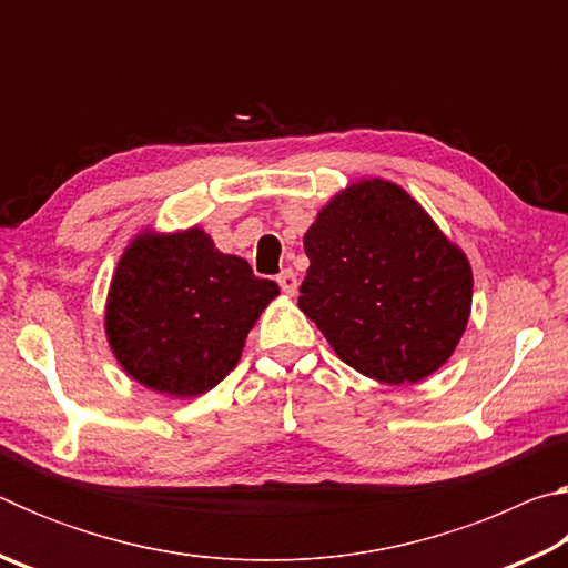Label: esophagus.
Masks as SVG:
<instances>
[{"label":"esophagus","mask_w":568,"mask_h":568,"mask_svg":"<svg viewBox=\"0 0 568 568\" xmlns=\"http://www.w3.org/2000/svg\"><path fill=\"white\" fill-rule=\"evenodd\" d=\"M277 285H281V291L283 293H287V295H295L297 293V277H295V273L291 271V267H285L283 273H277Z\"/></svg>","instance_id":"obj_1"}]
</instances>
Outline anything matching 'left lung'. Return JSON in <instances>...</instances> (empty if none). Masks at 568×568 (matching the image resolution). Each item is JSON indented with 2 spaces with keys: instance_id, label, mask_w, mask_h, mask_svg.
I'll return each mask as SVG.
<instances>
[{
  "instance_id": "left-lung-1",
  "label": "left lung",
  "mask_w": 568,
  "mask_h": 568,
  "mask_svg": "<svg viewBox=\"0 0 568 568\" xmlns=\"http://www.w3.org/2000/svg\"><path fill=\"white\" fill-rule=\"evenodd\" d=\"M297 307L343 363L388 386L436 373L466 333L474 271L416 197L361 178L305 230Z\"/></svg>"
}]
</instances>
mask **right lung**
<instances>
[{"label":"right lung","instance_id":"obj_1","mask_svg":"<svg viewBox=\"0 0 568 568\" xmlns=\"http://www.w3.org/2000/svg\"><path fill=\"white\" fill-rule=\"evenodd\" d=\"M281 287L220 253L203 227H142L122 250L104 303L110 351L132 381L195 398L235 368Z\"/></svg>","mask_w":568,"mask_h":568}]
</instances>
